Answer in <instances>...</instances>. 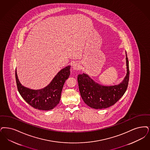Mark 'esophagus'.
I'll use <instances>...</instances> for the list:
<instances>
[{
    "label": "esophagus",
    "mask_w": 150,
    "mask_h": 150,
    "mask_svg": "<svg viewBox=\"0 0 150 150\" xmlns=\"http://www.w3.org/2000/svg\"><path fill=\"white\" fill-rule=\"evenodd\" d=\"M80 67H81V66H80V64L78 63V62L74 63V64L72 65V68H73V69L75 70H79V69H80Z\"/></svg>",
    "instance_id": "obj_1"
}]
</instances>
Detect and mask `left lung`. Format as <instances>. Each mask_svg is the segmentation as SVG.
Here are the masks:
<instances>
[{"instance_id": "1", "label": "left lung", "mask_w": 150, "mask_h": 150, "mask_svg": "<svg viewBox=\"0 0 150 150\" xmlns=\"http://www.w3.org/2000/svg\"><path fill=\"white\" fill-rule=\"evenodd\" d=\"M127 74L118 85L103 86L95 82L85 74L78 76L79 88L84 103L94 109H104L114 105L124 95L129 81V62L126 52Z\"/></svg>"}]
</instances>
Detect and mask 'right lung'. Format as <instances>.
<instances>
[{
  "instance_id": "obj_1",
  "label": "right lung",
  "mask_w": 150,
  "mask_h": 150,
  "mask_svg": "<svg viewBox=\"0 0 150 150\" xmlns=\"http://www.w3.org/2000/svg\"><path fill=\"white\" fill-rule=\"evenodd\" d=\"M70 66L64 68L54 76L50 84L40 90H32L22 85L16 70L17 89L24 100L37 109L48 110L54 109L60 102L64 84L70 74Z\"/></svg>"
}]
</instances>
